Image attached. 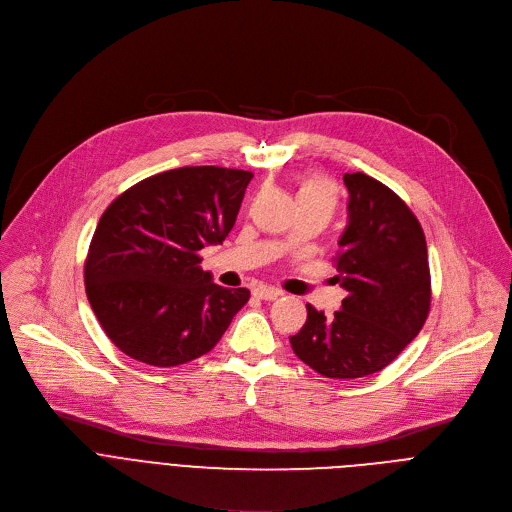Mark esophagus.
I'll list each match as a JSON object with an SVG mask.
<instances>
[{
    "label": "esophagus",
    "mask_w": 512,
    "mask_h": 512,
    "mask_svg": "<svg viewBox=\"0 0 512 512\" xmlns=\"http://www.w3.org/2000/svg\"><path fill=\"white\" fill-rule=\"evenodd\" d=\"M254 295H256L258 299H262V301H274V299H278L282 293H280L278 289H274V287H256V289H254Z\"/></svg>",
    "instance_id": "34e87169"
}]
</instances>
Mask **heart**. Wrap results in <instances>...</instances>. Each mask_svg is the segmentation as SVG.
<instances>
[{
  "label": "heart",
  "instance_id": "obj_1",
  "mask_svg": "<svg viewBox=\"0 0 512 512\" xmlns=\"http://www.w3.org/2000/svg\"><path fill=\"white\" fill-rule=\"evenodd\" d=\"M297 201H311V203H323L327 207L333 209L335 205V189L331 187L329 181L309 175L305 179H301L299 187H297Z\"/></svg>",
  "mask_w": 512,
  "mask_h": 512
}]
</instances>
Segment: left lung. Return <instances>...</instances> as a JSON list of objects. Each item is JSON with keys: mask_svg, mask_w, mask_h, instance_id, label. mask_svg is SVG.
<instances>
[{"mask_svg": "<svg viewBox=\"0 0 512 512\" xmlns=\"http://www.w3.org/2000/svg\"><path fill=\"white\" fill-rule=\"evenodd\" d=\"M348 225L333 258L342 309L307 305L291 346L325 378H362L399 356L429 315L431 274L423 227L407 203L364 173H346Z\"/></svg>", "mask_w": 512, "mask_h": 512, "instance_id": "8db88e82", "label": "left lung"}]
</instances>
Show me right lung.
Here are the masks:
<instances>
[{
	"instance_id": "obj_1",
	"label": "right lung",
	"mask_w": 512,
	"mask_h": 512,
	"mask_svg": "<svg viewBox=\"0 0 512 512\" xmlns=\"http://www.w3.org/2000/svg\"><path fill=\"white\" fill-rule=\"evenodd\" d=\"M250 170L183 166L148 177L103 211L85 260V291L126 356L160 368L215 348L248 289H225L199 250L232 232Z\"/></svg>"
}]
</instances>
